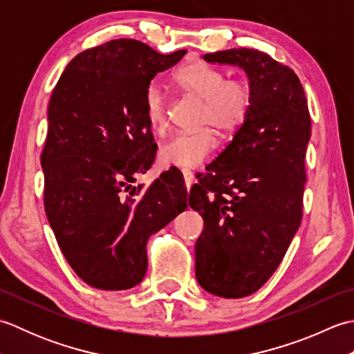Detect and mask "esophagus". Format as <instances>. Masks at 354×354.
Wrapping results in <instances>:
<instances>
[{
  "mask_svg": "<svg viewBox=\"0 0 354 354\" xmlns=\"http://www.w3.org/2000/svg\"><path fill=\"white\" fill-rule=\"evenodd\" d=\"M183 176H184V183H185L187 190H190V187L193 185V181H194L193 173L190 170H183Z\"/></svg>",
  "mask_w": 354,
  "mask_h": 354,
  "instance_id": "obj_1",
  "label": "esophagus"
}]
</instances>
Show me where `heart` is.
Segmentation results:
<instances>
[{
	"label": "heart",
	"instance_id": "b5f03b06",
	"mask_svg": "<svg viewBox=\"0 0 354 354\" xmlns=\"http://www.w3.org/2000/svg\"><path fill=\"white\" fill-rule=\"evenodd\" d=\"M175 84L184 93L202 102L199 124L194 132H179L160 147L162 164L181 169H194L213 153L217 146V131L228 133L236 131L246 120L252 106V88L246 80L228 79L225 73L207 64H192L179 70ZM145 117L156 132H164L167 126V97L156 84H150L145 91Z\"/></svg>",
	"mask_w": 354,
	"mask_h": 354
}]
</instances>
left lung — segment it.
<instances>
[{
	"mask_svg": "<svg viewBox=\"0 0 354 354\" xmlns=\"http://www.w3.org/2000/svg\"><path fill=\"white\" fill-rule=\"evenodd\" d=\"M204 59L242 68L254 94L246 120L189 198L204 219L198 283L216 297L243 298L275 272L301 223L310 115L297 74L266 53L231 48Z\"/></svg>",
	"mask_w": 354,
	"mask_h": 354,
	"instance_id": "1",
	"label": "left lung"
}]
</instances>
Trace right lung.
I'll use <instances>...</instances> for the list:
<instances>
[{"label": "right lung", "mask_w": 354, "mask_h": 354, "mask_svg": "<svg viewBox=\"0 0 354 354\" xmlns=\"http://www.w3.org/2000/svg\"><path fill=\"white\" fill-rule=\"evenodd\" d=\"M185 53L109 41L74 57L51 94L41 156L45 213L66 261L95 289L137 286L149 237L187 208L179 170L162 171L147 190L133 185L156 152L145 91Z\"/></svg>", "instance_id": "add662e5"}]
</instances>
